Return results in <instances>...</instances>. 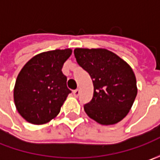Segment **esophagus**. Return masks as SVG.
I'll list each match as a JSON object with an SVG mask.
<instances>
[{
  "label": "esophagus",
  "instance_id": "34e87169",
  "mask_svg": "<svg viewBox=\"0 0 160 160\" xmlns=\"http://www.w3.org/2000/svg\"><path fill=\"white\" fill-rule=\"evenodd\" d=\"M73 93H74V95L76 96V97H78V96H79V94H80V90L79 89L75 90V91L73 92Z\"/></svg>",
  "mask_w": 160,
  "mask_h": 160
}]
</instances>
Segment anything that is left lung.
Masks as SVG:
<instances>
[{
	"mask_svg": "<svg viewBox=\"0 0 160 160\" xmlns=\"http://www.w3.org/2000/svg\"><path fill=\"white\" fill-rule=\"evenodd\" d=\"M74 53L78 65L89 73L93 83V97L83 106L85 113L104 126L120 122L137 95L132 68L106 49L77 48Z\"/></svg>",
	"mask_w": 160,
	"mask_h": 160,
	"instance_id": "left-lung-1",
	"label": "left lung"
}]
</instances>
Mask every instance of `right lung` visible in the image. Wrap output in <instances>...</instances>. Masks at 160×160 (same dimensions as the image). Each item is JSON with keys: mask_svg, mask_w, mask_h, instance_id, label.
Returning <instances> with one entry per match:
<instances>
[{"mask_svg": "<svg viewBox=\"0 0 160 160\" xmlns=\"http://www.w3.org/2000/svg\"><path fill=\"white\" fill-rule=\"evenodd\" d=\"M71 54V49L42 52L22 68L16 80L14 102L24 119L42 125L58 116L71 92L61 71Z\"/></svg>", "mask_w": 160, "mask_h": 160, "instance_id": "obj_1", "label": "right lung"}]
</instances>
